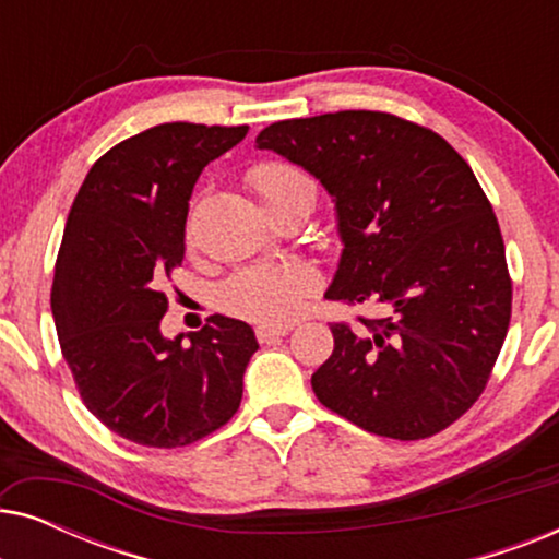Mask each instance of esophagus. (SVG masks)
<instances>
[{
	"instance_id": "obj_1",
	"label": "esophagus",
	"mask_w": 559,
	"mask_h": 559,
	"mask_svg": "<svg viewBox=\"0 0 559 559\" xmlns=\"http://www.w3.org/2000/svg\"><path fill=\"white\" fill-rule=\"evenodd\" d=\"M293 331V325H259L257 328V341L259 343H270L274 338H282V335H287Z\"/></svg>"
}]
</instances>
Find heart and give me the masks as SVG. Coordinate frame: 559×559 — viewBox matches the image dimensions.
<instances>
[{"mask_svg": "<svg viewBox=\"0 0 559 559\" xmlns=\"http://www.w3.org/2000/svg\"><path fill=\"white\" fill-rule=\"evenodd\" d=\"M249 186L254 188L266 209L285 201L293 193L312 188V180L295 165L259 163L249 170ZM316 190V188H312ZM320 274L308 262H274L254 264L236 272L221 287V305L231 316L254 320V323H289L308 308L318 295Z\"/></svg>", "mask_w": 559, "mask_h": 559, "instance_id": "obj_1", "label": "heart"}]
</instances>
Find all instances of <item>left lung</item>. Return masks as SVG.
I'll list each match as a JSON object with an SVG mask.
<instances>
[{"label": "left lung", "mask_w": 559, "mask_h": 559, "mask_svg": "<svg viewBox=\"0 0 559 559\" xmlns=\"http://www.w3.org/2000/svg\"><path fill=\"white\" fill-rule=\"evenodd\" d=\"M323 182L343 254L328 300L381 318L331 323L312 392L366 432L423 440L484 394L511 320L501 228L471 165L432 129L386 111L274 121L257 136Z\"/></svg>", "instance_id": "left-lung-1"}]
</instances>
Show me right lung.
Returning <instances> with one entry per match:
<instances>
[{
	"mask_svg": "<svg viewBox=\"0 0 559 559\" xmlns=\"http://www.w3.org/2000/svg\"><path fill=\"white\" fill-rule=\"evenodd\" d=\"M249 127L170 121L119 142L91 167L68 213L50 308L83 404L136 445L182 448L236 415L259 343L211 316L165 338V280L186 257L188 201L203 167Z\"/></svg>",
	"mask_w": 559,
	"mask_h": 559,
	"instance_id": "obj_1",
	"label": "right lung"
}]
</instances>
